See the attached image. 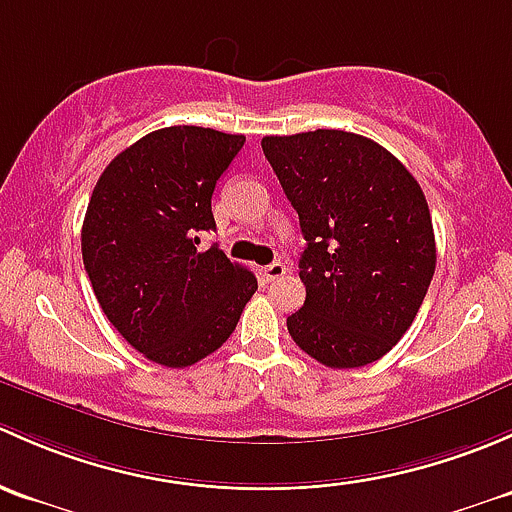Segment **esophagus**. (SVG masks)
<instances>
[{
  "instance_id": "obj_1",
  "label": "esophagus",
  "mask_w": 512,
  "mask_h": 512,
  "mask_svg": "<svg viewBox=\"0 0 512 512\" xmlns=\"http://www.w3.org/2000/svg\"><path fill=\"white\" fill-rule=\"evenodd\" d=\"M286 271H288L286 263L273 261V263H268V266L261 268V276H263V281H278L281 276H286Z\"/></svg>"
}]
</instances>
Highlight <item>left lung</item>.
Listing matches in <instances>:
<instances>
[{
  "label": "left lung",
  "instance_id": "left-lung-1",
  "mask_svg": "<svg viewBox=\"0 0 512 512\" xmlns=\"http://www.w3.org/2000/svg\"><path fill=\"white\" fill-rule=\"evenodd\" d=\"M261 147L305 239V303L288 333L325 367L370 365L402 340L434 276L424 192L392 152L345 130L268 135Z\"/></svg>",
  "mask_w": 512,
  "mask_h": 512
}]
</instances>
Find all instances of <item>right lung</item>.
Segmentation results:
<instances>
[{"mask_svg": "<svg viewBox=\"0 0 512 512\" xmlns=\"http://www.w3.org/2000/svg\"><path fill=\"white\" fill-rule=\"evenodd\" d=\"M244 135L175 125L140 138L103 170L81 231L83 266L105 318L135 350L189 367L234 333L258 283L217 244L212 194Z\"/></svg>", "mask_w": 512, "mask_h": 512, "instance_id": "add662e5", "label": "right lung"}]
</instances>
